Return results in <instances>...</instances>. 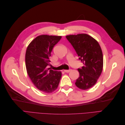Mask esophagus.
I'll return each instance as SVG.
<instances>
[{
  "instance_id": "esophagus-1",
  "label": "esophagus",
  "mask_w": 125,
  "mask_h": 125,
  "mask_svg": "<svg viewBox=\"0 0 125 125\" xmlns=\"http://www.w3.org/2000/svg\"><path fill=\"white\" fill-rule=\"evenodd\" d=\"M70 69H69V70H64V72H65V73H69V72L70 71Z\"/></svg>"
}]
</instances>
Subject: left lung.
<instances>
[{
  "label": "left lung",
  "instance_id": "1",
  "mask_svg": "<svg viewBox=\"0 0 125 125\" xmlns=\"http://www.w3.org/2000/svg\"><path fill=\"white\" fill-rule=\"evenodd\" d=\"M66 38L83 63V66L78 69L80 75L75 84L80 89H89L96 83L103 70L101 48L95 39L86 34L67 35Z\"/></svg>",
  "mask_w": 125,
  "mask_h": 125
}]
</instances>
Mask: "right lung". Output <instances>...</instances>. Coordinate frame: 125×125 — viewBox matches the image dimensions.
<instances>
[{"instance_id":"obj_1","label":"right lung","mask_w":125,"mask_h":125,"mask_svg":"<svg viewBox=\"0 0 125 125\" xmlns=\"http://www.w3.org/2000/svg\"><path fill=\"white\" fill-rule=\"evenodd\" d=\"M61 38L60 36H38L30 43L26 51L25 66L28 74L34 85L44 93L54 91L62 77L60 71L48 68L52 48Z\"/></svg>"}]
</instances>
